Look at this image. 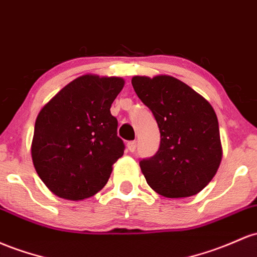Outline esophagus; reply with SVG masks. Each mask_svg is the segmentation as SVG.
Here are the masks:
<instances>
[{
  "mask_svg": "<svg viewBox=\"0 0 257 257\" xmlns=\"http://www.w3.org/2000/svg\"><path fill=\"white\" fill-rule=\"evenodd\" d=\"M126 148H128V150L131 152H134L135 150H137V140L128 142V144H126Z\"/></svg>",
  "mask_w": 257,
  "mask_h": 257,
  "instance_id": "obj_1",
  "label": "esophagus"
}]
</instances>
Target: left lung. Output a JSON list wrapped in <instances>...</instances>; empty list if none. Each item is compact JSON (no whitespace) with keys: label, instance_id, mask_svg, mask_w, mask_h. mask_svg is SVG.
<instances>
[{"label":"left lung","instance_id":"obj_1","mask_svg":"<svg viewBox=\"0 0 257 257\" xmlns=\"http://www.w3.org/2000/svg\"><path fill=\"white\" fill-rule=\"evenodd\" d=\"M132 84L154 114L161 134L156 154L139 162L146 182L166 197L195 195L215 177L222 160L212 106L170 75L134 77Z\"/></svg>","mask_w":257,"mask_h":257}]
</instances>
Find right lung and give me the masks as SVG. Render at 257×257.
I'll use <instances>...</instances> for the list:
<instances>
[{
	"label": "right lung",
	"instance_id": "1",
	"mask_svg": "<svg viewBox=\"0 0 257 257\" xmlns=\"http://www.w3.org/2000/svg\"><path fill=\"white\" fill-rule=\"evenodd\" d=\"M123 86L120 78L83 75L42 107L32 157L39 177L57 196L83 200L106 185L125 149L109 111Z\"/></svg>",
	"mask_w": 257,
	"mask_h": 257
}]
</instances>
